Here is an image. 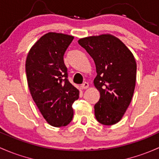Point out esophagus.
<instances>
[{
	"instance_id": "obj_1",
	"label": "esophagus",
	"mask_w": 159,
	"mask_h": 159,
	"mask_svg": "<svg viewBox=\"0 0 159 159\" xmlns=\"http://www.w3.org/2000/svg\"><path fill=\"white\" fill-rule=\"evenodd\" d=\"M81 89H86V88H88V83L87 82H84L81 85Z\"/></svg>"
}]
</instances>
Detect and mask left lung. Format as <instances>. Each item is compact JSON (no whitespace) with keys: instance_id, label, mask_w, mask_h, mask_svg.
<instances>
[{"instance_id":"8db88e82","label":"left lung","mask_w":159,"mask_h":159,"mask_svg":"<svg viewBox=\"0 0 159 159\" xmlns=\"http://www.w3.org/2000/svg\"><path fill=\"white\" fill-rule=\"evenodd\" d=\"M78 43L96 66L93 84L101 97L94 105L95 117L103 125L116 124L124 115L134 93V56L123 42L110 34L83 38Z\"/></svg>"}]
</instances>
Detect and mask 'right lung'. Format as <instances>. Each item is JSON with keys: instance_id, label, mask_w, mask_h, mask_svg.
Masks as SVG:
<instances>
[{"instance_id": "obj_1", "label": "right lung", "mask_w": 159, "mask_h": 159, "mask_svg": "<svg viewBox=\"0 0 159 159\" xmlns=\"http://www.w3.org/2000/svg\"><path fill=\"white\" fill-rule=\"evenodd\" d=\"M72 36L48 33L30 50L26 61L28 86L44 119L56 127L66 126L73 118L72 103L79 91L68 79L63 56Z\"/></svg>"}]
</instances>
